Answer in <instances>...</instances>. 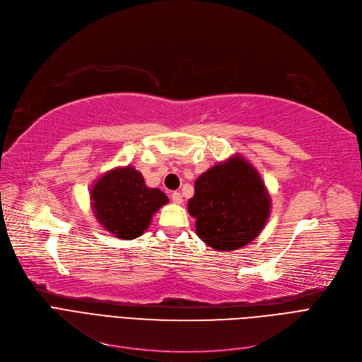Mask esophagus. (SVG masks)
I'll return each instance as SVG.
<instances>
[{
    "label": "esophagus",
    "instance_id": "1",
    "mask_svg": "<svg viewBox=\"0 0 362 362\" xmlns=\"http://www.w3.org/2000/svg\"><path fill=\"white\" fill-rule=\"evenodd\" d=\"M171 199H173V202L177 203V204H181V203H182V194L180 193V191H174V193L171 194Z\"/></svg>",
    "mask_w": 362,
    "mask_h": 362
}]
</instances>
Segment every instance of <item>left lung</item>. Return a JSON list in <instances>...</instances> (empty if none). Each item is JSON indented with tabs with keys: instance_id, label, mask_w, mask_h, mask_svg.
I'll return each instance as SVG.
<instances>
[{
	"instance_id": "obj_1",
	"label": "left lung",
	"mask_w": 362,
	"mask_h": 362,
	"mask_svg": "<svg viewBox=\"0 0 362 362\" xmlns=\"http://www.w3.org/2000/svg\"><path fill=\"white\" fill-rule=\"evenodd\" d=\"M197 235L211 248L232 251L262 232L270 214V197L259 175L241 156H233L202 174L188 202Z\"/></svg>"
}]
</instances>
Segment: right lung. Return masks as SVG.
<instances>
[{"label": "right lung", "mask_w": 362, "mask_h": 362, "mask_svg": "<svg viewBox=\"0 0 362 362\" xmlns=\"http://www.w3.org/2000/svg\"><path fill=\"white\" fill-rule=\"evenodd\" d=\"M90 199L99 223L121 240L140 237L155 211L168 203L162 191L148 188L133 166L117 168L100 177Z\"/></svg>", "instance_id": "add662e5"}]
</instances>
